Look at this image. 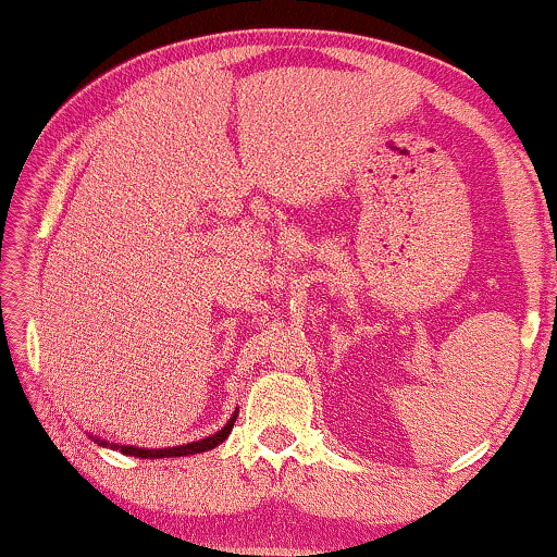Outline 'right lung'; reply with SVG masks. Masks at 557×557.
Returning a JSON list of instances; mask_svg holds the SVG:
<instances>
[{"label":"right lung","instance_id":"1","mask_svg":"<svg viewBox=\"0 0 557 557\" xmlns=\"http://www.w3.org/2000/svg\"><path fill=\"white\" fill-rule=\"evenodd\" d=\"M235 418H238V410L231 416V421H227L223 429L218 433H212L208 438H200V441H189V444H182V446H170V448H139V446H121V444H109L106 438H98V436H90L96 441L98 446H106V448H116V451L126 454V456H136V459H172V456H193V454H202V451H210V448H215L223 444V441L231 436L233 431V423Z\"/></svg>","mask_w":557,"mask_h":557}]
</instances>
